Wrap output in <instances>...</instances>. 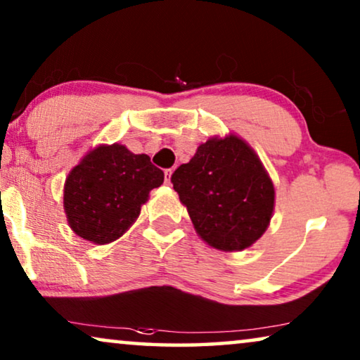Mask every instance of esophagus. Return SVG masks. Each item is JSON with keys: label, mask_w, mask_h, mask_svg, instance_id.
Instances as JSON below:
<instances>
[{"label": "esophagus", "mask_w": 360, "mask_h": 360, "mask_svg": "<svg viewBox=\"0 0 360 360\" xmlns=\"http://www.w3.org/2000/svg\"><path fill=\"white\" fill-rule=\"evenodd\" d=\"M172 174H174V169H169V170H165V184H167V185H170Z\"/></svg>", "instance_id": "esophagus-1"}]
</instances>
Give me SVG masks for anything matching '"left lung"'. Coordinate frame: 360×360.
<instances>
[{
  "mask_svg": "<svg viewBox=\"0 0 360 360\" xmlns=\"http://www.w3.org/2000/svg\"><path fill=\"white\" fill-rule=\"evenodd\" d=\"M172 184L196 234L223 252L249 249L272 219L274 181L252 147L233 132L200 144Z\"/></svg>",
  "mask_w": 360,
  "mask_h": 360,
  "instance_id": "1",
  "label": "left lung"
}]
</instances>
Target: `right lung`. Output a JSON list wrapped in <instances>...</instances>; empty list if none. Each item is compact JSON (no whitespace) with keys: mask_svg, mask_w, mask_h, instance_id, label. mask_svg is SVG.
I'll return each instance as SVG.
<instances>
[{"mask_svg":"<svg viewBox=\"0 0 360 360\" xmlns=\"http://www.w3.org/2000/svg\"><path fill=\"white\" fill-rule=\"evenodd\" d=\"M164 172L150 157L122 144H100L68 172L63 210L73 233L93 244H110L134 224Z\"/></svg>","mask_w":360,"mask_h":360,"instance_id":"1","label":"right lung"}]
</instances>
